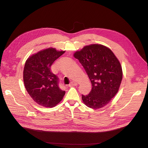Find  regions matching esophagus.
Segmentation results:
<instances>
[{
	"label": "esophagus",
	"instance_id": "34e87169",
	"mask_svg": "<svg viewBox=\"0 0 148 148\" xmlns=\"http://www.w3.org/2000/svg\"><path fill=\"white\" fill-rule=\"evenodd\" d=\"M77 82H74V81H72L71 83H70V84H69V87L75 86H77Z\"/></svg>",
	"mask_w": 148,
	"mask_h": 148
}]
</instances>
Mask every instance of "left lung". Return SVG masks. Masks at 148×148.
Returning <instances> with one entry per match:
<instances>
[{"instance_id": "1", "label": "left lung", "mask_w": 148, "mask_h": 148, "mask_svg": "<svg viewBox=\"0 0 148 148\" xmlns=\"http://www.w3.org/2000/svg\"><path fill=\"white\" fill-rule=\"evenodd\" d=\"M86 71L92 83L88 95H82L83 103L92 109L104 107L117 94L122 79L118 59L107 47L101 44L84 46L74 53Z\"/></svg>"}]
</instances>
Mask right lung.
<instances>
[{"mask_svg":"<svg viewBox=\"0 0 148 148\" xmlns=\"http://www.w3.org/2000/svg\"><path fill=\"white\" fill-rule=\"evenodd\" d=\"M65 51L50 47L35 53L26 61L23 82L30 97L38 105L51 108L59 104L65 94L58 86V77L51 66Z\"/></svg>","mask_w":148,"mask_h":148,"instance_id":"1","label":"right lung"}]
</instances>
